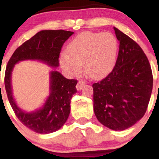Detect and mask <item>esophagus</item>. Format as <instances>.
<instances>
[{
  "label": "esophagus",
  "mask_w": 159,
  "mask_h": 159,
  "mask_svg": "<svg viewBox=\"0 0 159 159\" xmlns=\"http://www.w3.org/2000/svg\"><path fill=\"white\" fill-rule=\"evenodd\" d=\"M85 84H86V81H83V80H79L77 84V86H76V88H77L78 90H81Z\"/></svg>",
  "instance_id": "34e87169"
}]
</instances>
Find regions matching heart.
I'll return each mask as SVG.
<instances>
[{
	"label": "heart",
	"instance_id": "1",
	"mask_svg": "<svg viewBox=\"0 0 159 159\" xmlns=\"http://www.w3.org/2000/svg\"><path fill=\"white\" fill-rule=\"evenodd\" d=\"M116 38L110 33L86 31L75 37L63 52L60 64L65 71L78 75L81 65L89 77L98 78L108 72L114 65L117 54Z\"/></svg>",
	"mask_w": 159,
	"mask_h": 159
}]
</instances>
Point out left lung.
Returning <instances> with one entry per match:
<instances>
[{"instance_id":"1","label":"left lung","mask_w":159,"mask_h":159,"mask_svg":"<svg viewBox=\"0 0 159 159\" xmlns=\"http://www.w3.org/2000/svg\"><path fill=\"white\" fill-rule=\"evenodd\" d=\"M120 42L114 69L94 83L93 108L98 121L115 131L134 125L145 114L152 90V72L140 45L114 27Z\"/></svg>"}]
</instances>
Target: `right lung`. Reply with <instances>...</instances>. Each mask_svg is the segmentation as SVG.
Masks as SVG:
<instances>
[{"label":"right lung","instance_id":"add662e5","mask_svg":"<svg viewBox=\"0 0 159 159\" xmlns=\"http://www.w3.org/2000/svg\"><path fill=\"white\" fill-rule=\"evenodd\" d=\"M63 30H41L20 45L7 63L4 84L12 110L21 123L39 134L56 132L64 125L70 113L72 96L77 92L78 81L67 79L57 71L51 72L50 95L44 106L34 112L21 111L12 97L11 75L14 66L25 60H37L52 67L59 66V57L63 45L73 34Z\"/></svg>","mask_w":159,"mask_h":159}]
</instances>
